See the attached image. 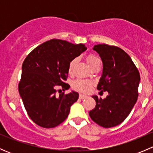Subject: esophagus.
<instances>
[{
	"mask_svg": "<svg viewBox=\"0 0 153 153\" xmlns=\"http://www.w3.org/2000/svg\"><path fill=\"white\" fill-rule=\"evenodd\" d=\"M86 97H87L86 95H83V94H80L79 95V98H81V99H84V98H86Z\"/></svg>",
	"mask_w": 153,
	"mask_h": 153,
	"instance_id": "esophagus-1",
	"label": "esophagus"
}]
</instances>
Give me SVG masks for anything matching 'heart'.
<instances>
[{"label": "heart", "instance_id": "1", "mask_svg": "<svg viewBox=\"0 0 153 153\" xmlns=\"http://www.w3.org/2000/svg\"><path fill=\"white\" fill-rule=\"evenodd\" d=\"M77 60L73 59L70 63H69V72H72V69H73L74 66H75V63H76ZM100 59L98 57L95 56V55H89L86 58V62H87L88 65L90 67H93L95 64H96L98 62H100ZM92 83L90 81H88V80H82V79H78L73 83V88L76 90L80 91V92H86L87 91H89V89H90L91 86H92Z\"/></svg>", "mask_w": 153, "mask_h": 153}]
</instances>
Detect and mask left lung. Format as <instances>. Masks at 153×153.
I'll list each match as a JSON object with an SVG mask.
<instances>
[{
	"instance_id": "obj_1",
	"label": "left lung",
	"mask_w": 153,
	"mask_h": 153,
	"mask_svg": "<svg viewBox=\"0 0 153 153\" xmlns=\"http://www.w3.org/2000/svg\"><path fill=\"white\" fill-rule=\"evenodd\" d=\"M93 49L103 62L102 75L97 89L107 91L108 95L104 99L92 96L96 105L89 115L100 126L113 127L126 119L136 103L140 74L129 55L121 48L98 44Z\"/></svg>"
}]
</instances>
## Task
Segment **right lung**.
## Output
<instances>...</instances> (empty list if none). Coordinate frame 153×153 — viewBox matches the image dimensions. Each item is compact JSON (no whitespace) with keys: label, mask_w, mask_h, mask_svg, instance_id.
<instances>
[{"label":"right lung","mask_w":153,"mask_h":153,"mask_svg":"<svg viewBox=\"0 0 153 153\" xmlns=\"http://www.w3.org/2000/svg\"><path fill=\"white\" fill-rule=\"evenodd\" d=\"M86 49L84 44H73L52 39L34 49L22 65L18 90L29 118L38 126L55 127L68 117L78 93L56 95V86L63 90L69 86L67 80L69 63Z\"/></svg>","instance_id":"add662e5"}]
</instances>
